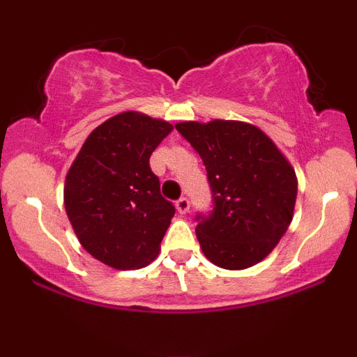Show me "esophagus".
Instances as JSON below:
<instances>
[{"mask_svg": "<svg viewBox=\"0 0 357 357\" xmlns=\"http://www.w3.org/2000/svg\"><path fill=\"white\" fill-rule=\"evenodd\" d=\"M176 210H178L179 215H186L190 211V202H188V198H179L176 202Z\"/></svg>", "mask_w": 357, "mask_h": 357, "instance_id": "34e87169", "label": "esophagus"}]
</instances>
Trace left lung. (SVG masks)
I'll return each instance as SVG.
<instances>
[{"instance_id":"1","label":"left lung","mask_w":357,"mask_h":357,"mask_svg":"<svg viewBox=\"0 0 357 357\" xmlns=\"http://www.w3.org/2000/svg\"><path fill=\"white\" fill-rule=\"evenodd\" d=\"M179 134L202 155L213 211L198 215L204 257L216 267H253L277 247L294 216L297 176L275 142L241 121L179 122Z\"/></svg>"}]
</instances>
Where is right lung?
Instances as JSON below:
<instances>
[{
  "label": "right lung",
  "mask_w": 357,
  "mask_h": 357,
  "mask_svg": "<svg viewBox=\"0 0 357 357\" xmlns=\"http://www.w3.org/2000/svg\"><path fill=\"white\" fill-rule=\"evenodd\" d=\"M171 130L161 119L121 112L89 134L68 169L63 203L73 231L109 267L142 268L158 257L176 210L149 158Z\"/></svg>",
  "instance_id": "obj_1"
}]
</instances>
